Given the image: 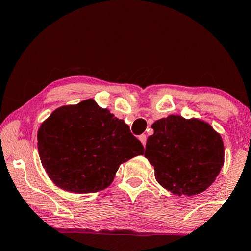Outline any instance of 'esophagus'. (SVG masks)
<instances>
[{
  "label": "esophagus",
  "mask_w": 251,
  "mask_h": 251,
  "mask_svg": "<svg viewBox=\"0 0 251 251\" xmlns=\"http://www.w3.org/2000/svg\"><path fill=\"white\" fill-rule=\"evenodd\" d=\"M138 138H140V141L142 142V144L145 146L146 145V140H147L146 135L145 134H142V135H140V137H138Z\"/></svg>",
  "instance_id": "1"
}]
</instances>
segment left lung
<instances>
[{"instance_id": "8db88e82", "label": "left lung", "mask_w": 251, "mask_h": 251, "mask_svg": "<svg viewBox=\"0 0 251 251\" xmlns=\"http://www.w3.org/2000/svg\"><path fill=\"white\" fill-rule=\"evenodd\" d=\"M152 128L144 156L154 166L156 181L178 196L208 189L224 165L220 135L204 122L177 115L158 119Z\"/></svg>"}]
</instances>
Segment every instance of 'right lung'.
Listing matches in <instances>:
<instances>
[{
    "instance_id": "1",
    "label": "right lung",
    "mask_w": 251,
    "mask_h": 251,
    "mask_svg": "<svg viewBox=\"0 0 251 251\" xmlns=\"http://www.w3.org/2000/svg\"><path fill=\"white\" fill-rule=\"evenodd\" d=\"M38 149L51 180L75 193L106 189L123 162L144 153L129 126L93 99L54 110L40 127Z\"/></svg>"
}]
</instances>
